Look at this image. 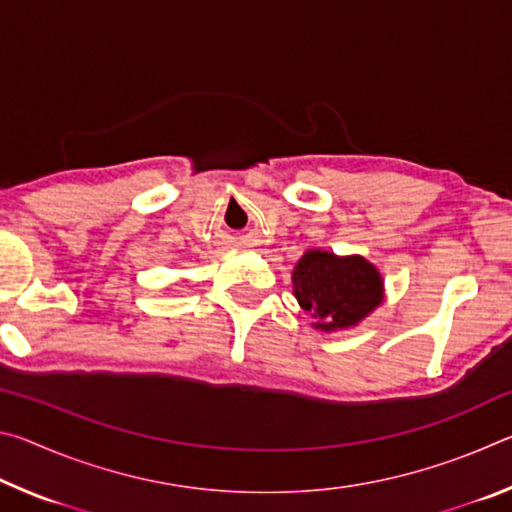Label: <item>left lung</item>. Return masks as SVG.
Segmentation results:
<instances>
[{
    "mask_svg": "<svg viewBox=\"0 0 512 512\" xmlns=\"http://www.w3.org/2000/svg\"><path fill=\"white\" fill-rule=\"evenodd\" d=\"M293 293L316 318L314 327L336 332L359 325L384 300V280L361 255L339 257L311 248L293 268Z\"/></svg>",
    "mask_w": 512,
    "mask_h": 512,
    "instance_id": "8db88e82",
    "label": "left lung"
}]
</instances>
